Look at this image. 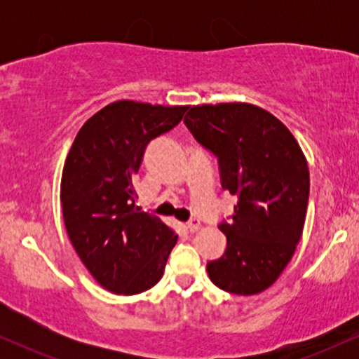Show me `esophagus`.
I'll return each instance as SVG.
<instances>
[{"label": "esophagus", "mask_w": 359, "mask_h": 359, "mask_svg": "<svg viewBox=\"0 0 359 359\" xmlns=\"http://www.w3.org/2000/svg\"><path fill=\"white\" fill-rule=\"evenodd\" d=\"M187 229L191 233H196V231H199L201 229V221L199 219H191L187 222Z\"/></svg>", "instance_id": "1"}]
</instances>
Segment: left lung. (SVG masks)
<instances>
[{
	"instance_id": "1",
	"label": "left lung",
	"mask_w": 359,
	"mask_h": 359,
	"mask_svg": "<svg viewBox=\"0 0 359 359\" xmlns=\"http://www.w3.org/2000/svg\"><path fill=\"white\" fill-rule=\"evenodd\" d=\"M184 123L217 155L221 184L238 197L222 222L228 246L208 263L211 282L236 295L273 285L294 257L306 222L309 167L292 131L250 102L189 106Z\"/></svg>"
}]
</instances>
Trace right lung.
I'll list each match as a JSON object with an SVG mask.
<instances>
[{
    "mask_svg": "<svg viewBox=\"0 0 359 359\" xmlns=\"http://www.w3.org/2000/svg\"><path fill=\"white\" fill-rule=\"evenodd\" d=\"M185 109L111 102L82 125L65 158L60 203L69 240L94 280L113 294L154 287L179 238L135 204L133 179L148 142L172 130Z\"/></svg>",
    "mask_w": 359,
    "mask_h": 359,
    "instance_id": "obj_1",
    "label": "right lung"
}]
</instances>
